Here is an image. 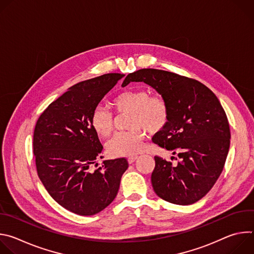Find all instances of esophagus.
<instances>
[{
  "mask_svg": "<svg viewBox=\"0 0 254 254\" xmlns=\"http://www.w3.org/2000/svg\"><path fill=\"white\" fill-rule=\"evenodd\" d=\"M137 159V157L136 156H134V157H129L128 159H127V161H128V164H132V163H134V161Z\"/></svg>",
  "mask_w": 254,
  "mask_h": 254,
  "instance_id": "esophagus-1",
  "label": "esophagus"
}]
</instances>
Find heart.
<instances>
[{"mask_svg":"<svg viewBox=\"0 0 254 254\" xmlns=\"http://www.w3.org/2000/svg\"><path fill=\"white\" fill-rule=\"evenodd\" d=\"M114 105L119 113H130V130L117 132L106 143L107 152L116 157L138 154L143 146L144 128L150 133L161 131L168 124L169 108L160 96H150L143 89L127 90L118 95ZM91 126L97 134L110 135L114 129V116L102 105L96 106L91 115Z\"/></svg>","mask_w":254,"mask_h":254,"instance_id":"obj_1","label":"heart"}]
</instances>
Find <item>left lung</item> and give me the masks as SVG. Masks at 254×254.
<instances>
[{
    "mask_svg": "<svg viewBox=\"0 0 254 254\" xmlns=\"http://www.w3.org/2000/svg\"><path fill=\"white\" fill-rule=\"evenodd\" d=\"M129 82L150 85L169 108L168 124L153 141L177 153L180 161L173 166L155 157L154 191L178 205L199 201L219 178L230 146L229 124L219 99L203 83L165 70L139 69L129 73L122 86Z\"/></svg>",
    "mask_w": 254,
    "mask_h": 254,
    "instance_id": "left-lung-1",
    "label": "left lung"
}]
</instances>
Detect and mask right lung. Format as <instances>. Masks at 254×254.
<instances>
[{
    "label": "right lung",
    "mask_w": 254,
    "mask_h": 254,
    "mask_svg": "<svg viewBox=\"0 0 254 254\" xmlns=\"http://www.w3.org/2000/svg\"><path fill=\"white\" fill-rule=\"evenodd\" d=\"M124 76L108 73L71 86L36 124L33 153L38 176L50 196L75 214L94 215L110 205L128 167L121 158L90 170L103 149L91 126L92 112Z\"/></svg>",
    "instance_id": "1"
}]
</instances>
